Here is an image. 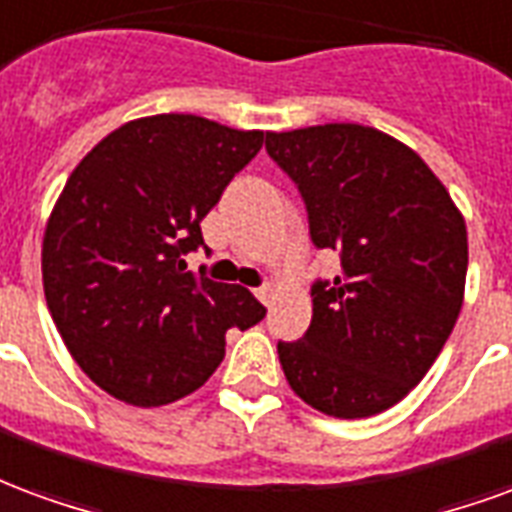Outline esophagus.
Returning <instances> with one entry per match:
<instances>
[{
    "mask_svg": "<svg viewBox=\"0 0 512 512\" xmlns=\"http://www.w3.org/2000/svg\"><path fill=\"white\" fill-rule=\"evenodd\" d=\"M256 297H259L264 305H270V302L278 297V286H275V283H264V286H259V289H256Z\"/></svg>",
    "mask_w": 512,
    "mask_h": 512,
    "instance_id": "34e87169",
    "label": "esophagus"
}]
</instances>
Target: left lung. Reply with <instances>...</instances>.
Here are the masks:
<instances>
[{"label": "left lung", "instance_id": "left-lung-1", "mask_svg": "<svg viewBox=\"0 0 512 512\" xmlns=\"http://www.w3.org/2000/svg\"><path fill=\"white\" fill-rule=\"evenodd\" d=\"M267 152L300 190L316 248L341 275L311 286L300 341H278L302 401L341 420L409 395L450 338L464 305V215L423 158L382 130L330 122L267 133Z\"/></svg>", "mask_w": 512, "mask_h": 512}]
</instances>
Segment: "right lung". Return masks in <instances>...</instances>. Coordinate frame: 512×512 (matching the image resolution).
<instances>
[{
    "label": "right lung",
    "instance_id": "1",
    "mask_svg": "<svg viewBox=\"0 0 512 512\" xmlns=\"http://www.w3.org/2000/svg\"><path fill=\"white\" fill-rule=\"evenodd\" d=\"M261 144V130L155 114L108 133L67 177L43 237V292L100 390L133 406L179 401L215 374L231 327L264 319L248 289L182 259Z\"/></svg>",
    "mask_w": 512,
    "mask_h": 512
}]
</instances>
